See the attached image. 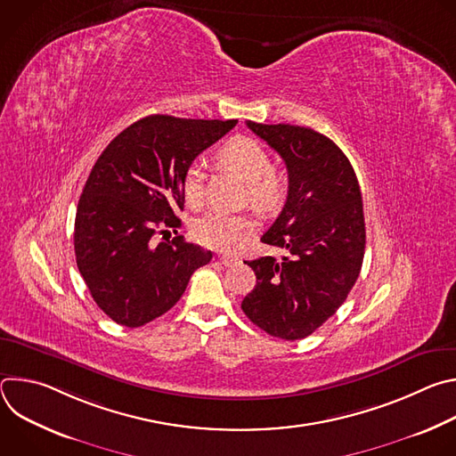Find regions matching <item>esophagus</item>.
Instances as JSON below:
<instances>
[{"mask_svg": "<svg viewBox=\"0 0 456 456\" xmlns=\"http://www.w3.org/2000/svg\"><path fill=\"white\" fill-rule=\"evenodd\" d=\"M218 259H220V264H222L224 267H234V265H238V264H240V259H238V257H232V256H225V254L218 256Z\"/></svg>", "mask_w": 456, "mask_h": 456, "instance_id": "esophagus-1", "label": "esophagus"}]
</instances>
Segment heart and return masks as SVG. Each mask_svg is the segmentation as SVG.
<instances>
[{"label": "heart", "instance_id": "b5f03b06", "mask_svg": "<svg viewBox=\"0 0 456 456\" xmlns=\"http://www.w3.org/2000/svg\"><path fill=\"white\" fill-rule=\"evenodd\" d=\"M218 160L247 182L248 199L259 209L276 208L283 194L285 182L273 171V159L267 150L247 137L229 141L218 151ZM182 194L189 208L202 204V171L199 166H191L182 180ZM256 231V224L247 215L209 213L202 216L192 227V234L199 243L232 252L238 250Z\"/></svg>", "mask_w": 456, "mask_h": 456}]
</instances>
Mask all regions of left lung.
Segmentation results:
<instances>
[{"label": "left lung", "mask_w": 456, "mask_h": 456, "mask_svg": "<svg viewBox=\"0 0 456 456\" xmlns=\"http://www.w3.org/2000/svg\"><path fill=\"white\" fill-rule=\"evenodd\" d=\"M247 126L285 160L289 194L262 236L287 254L245 262L256 285L241 310L269 336L296 341L334 315L359 278L366 243L361 189L350 160L329 137L290 124Z\"/></svg>", "instance_id": "obj_1"}]
</instances>
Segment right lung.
Instances as JSON below:
<instances>
[{"mask_svg":"<svg viewBox=\"0 0 456 456\" xmlns=\"http://www.w3.org/2000/svg\"><path fill=\"white\" fill-rule=\"evenodd\" d=\"M238 120L150 115L120 132L101 153L77 204L74 247L79 273L97 306L137 329L182 297L211 250L155 234L182 225V180L192 160Z\"/></svg>","mask_w":456,"mask_h":456,"instance_id":"add662e5","label":"right lung"}]
</instances>
